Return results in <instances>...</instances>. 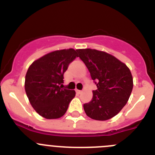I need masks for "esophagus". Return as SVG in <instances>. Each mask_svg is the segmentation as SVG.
I'll use <instances>...</instances> for the list:
<instances>
[{
	"label": "esophagus",
	"instance_id": "1",
	"mask_svg": "<svg viewBox=\"0 0 155 155\" xmlns=\"http://www.w3.org/2000/svg\"><path fill=\"white\" fill-rule=\"evenodd\" d=\"M75 91H76V92L78 93V94H81V93L82 92V91H81V90H78V89H76Z\"/></svg>",
	"mask_w": 155,
	"mask_h": 155
}]
</instances>
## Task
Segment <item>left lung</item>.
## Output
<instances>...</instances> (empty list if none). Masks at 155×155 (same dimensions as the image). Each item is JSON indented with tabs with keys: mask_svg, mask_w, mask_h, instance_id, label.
I'll use <instances>...</instances> for the list:
<instances>
[{
	"mask_svg": "<svg viewBox=\"0 0 155 155\" xmlns=\"http://www.w3.org/2000/svg\"><path fill=\"white\" fill-rule=\"evenodd\" d=\"M90 72L97 89L92 99L84 104L88 117L107 120L118 114L127 104L133 89V77L127 66L105 52L77 50Z\"/></svg>",
	"mask_w": 155,
	"mask_h": 155,
	"instance_id": "8db88e82",
	"label": "left lung"
}]
</instances>
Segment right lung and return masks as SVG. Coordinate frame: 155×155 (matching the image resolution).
Masks as SVG:
<instances>
[{
    "instance_id": "obj_1",
    "label": "right lung",
    "mask_w": 155,
    "mask_h": 155,
    "mask_svg": "<svg viewBox=\"0 0 155 155\" xmlns=\"http://www.w3.org/2000/svg\"><path fill=\"white\" fill-rule=\"evenodd\" d=\"M76 57L74 49L57 50L38 59L28 68L25 89L31 106L42 117L58 119L68 110L75 91L64 87V74Z\"/></svg>"
}]
</instances>
